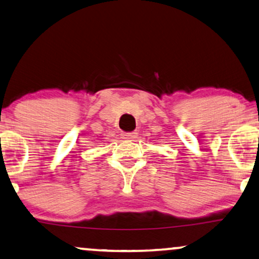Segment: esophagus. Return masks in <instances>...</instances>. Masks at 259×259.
I'll use <instances>...</instances> for the list:
<instances>
[{"instance_id": "34e87169", "label": "esophagus", "mask_w": 259, "mask_h": 259, "mask_svg": "<svg viewBox=\"0 0 259 259\" xmlns=\"http://www.w3.org/2000/svg\"><path fill=\"white\" fill-rule=\"evenodd\" d=\"M137 132H125L122 133V138L123 139H134L137 137Z\"/></svg>"}]
</instances>
